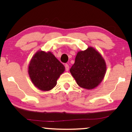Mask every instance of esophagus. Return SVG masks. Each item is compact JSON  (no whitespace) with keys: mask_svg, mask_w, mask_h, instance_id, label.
Returning <instances> with one entry per match:
<instances>
[{"mask_svg":"<svg viewBox=\"0 0 132 132\" xmlns=\"http://www.w3.org/2000/svg\"><path fill=\"white\" fill-rule=\"evenodd\" d=\"M69 65H68V64H65V69H66V71H69Z\"/></svg>","mask_w":132,"mask_h":132,"instance_id":"esophagus-1","label":"esophagus"}]
</instances>
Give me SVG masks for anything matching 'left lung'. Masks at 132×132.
Wrapping results in <instances>:
<instances>
[{
	"label": "left lung",
	"mask_w": 132,
	"mask_h": 132,
	"mask_svg": "<svg viewBox=\"0 0 132 132\" xmlns=\"http://www.w3.org/2000/svg\"><path fill=\"white\" fill-rule=\"evenodd\" d=\"M106 72V64L101 54L92 47L79 51L70 72L80 87L86 89L96 87Z\"/></svg>",
	"instance_id": "8db88e82"
}]
</instances>
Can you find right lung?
Wrapping results in <instances>:
<instances>
[{
  "instance_id": "1",
  "label": "right lung",
  "mask_w": 132,
  "mask_h": 132,
  "mask_svg": "<svg viewBox=\"0 0 132 132\" xmlns=\"http://www.w3.org/2000/svg\"><path fill=\"white\" fill-rule=\"evenodd\" d=\"M64 70V65L50 51H38L31 58L28 66L31 81L43 91H48L55 87L57 79Z\"/></svg>"
}]
</instances>
